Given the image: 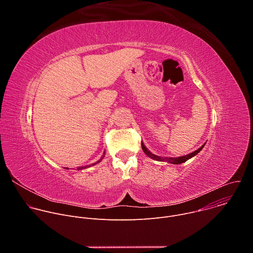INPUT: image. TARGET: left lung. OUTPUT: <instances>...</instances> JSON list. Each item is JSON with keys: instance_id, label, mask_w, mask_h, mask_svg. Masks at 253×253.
Wrapping results in <instances>:
<instances>
[{"instance_id": "left-lung-1", "label": "left lung", "mask_w": 253, "mask_h": 253, "mask_svg": "<svg viewBox=\"0 0 253 253\" xmlns=\"http://www.w3.org/2000/svg\"><path fill=\"white\" fill-rule=\"evenodd\" d=\"M204 145H205V143L203 144V145H202L199 149H197L196 151H193V152H191V153H189V154H187V155H184V156H180V157H160V156H157V155L151 153V152L146 148V146L144 145V143H143V142L141 143V146H142L143 152L145 153L148 157H150V158H152V159H154V160H157V161H166V162L171 163V164H181V163L187 161L188 159H190V158L194 157L195 155H197V154L202 150V148L204 147Z\"/></svg>"}]
</instances>
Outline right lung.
Instances as JSON below:
<instances>
[{"label": "right lung", "mask_w": 253, "mask_h": 253, "mask_svg": "<svg viewBox=\"0 0 253 253\" xmlns=\"http://www.w3.org/2000/svg\"><path fill=\"white\" fill-rule=\"evenodd\" d=\"M104 156H105V152H104V154H103V156L97 161V162H95V163H93V164H90V165H87V166H82V167H78L77 168V170H82V169H85V168H88V167H91V166H93V165H96V164H98L99 162H101V160L104 158ZM66 169H69V168H66Z\"/></svg>", "instance_id": "obj_1"}]
</instances>
